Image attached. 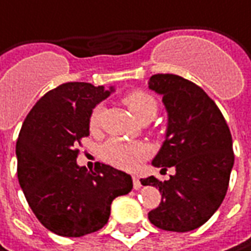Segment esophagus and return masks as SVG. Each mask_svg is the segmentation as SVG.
<instances>
[{
  "mask_svg": "<svg viewBox=\"0 0 251 251\" xmlns=\"http://www.w3.org/2000/svg\"><path fill=\"white\" fill-rule=\"evenodd\" d=\"M133 186H134V189H140L141 188V182L137 176H134V177H133Z\"/></svg>",
  "mask_w": 251,
  "mask_h": 251,
  "instance_id": "esophagus-1",
  "label": "esophagus"
}]
</instances>
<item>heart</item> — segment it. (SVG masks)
Listing matches in <instances>:
<instances>
[{
	"instance_id": "1",
	"label": "heart",
	"mask_w": 251,
	"mask_h": 251,
	"mask_svg": "<svg viewBox=\"0 0 251 251\" xmlns=\"http://www.w3.org/2000/svg\"><path fill=\"white\" fill-rule=\"evenodd\" d=\"M124 104L128 107V110L133 112V115L137 120H153L156 112H157V102L156 100L149 95L147 92L143 91H134L130 92L126 98H124ZM104 111V105L100 104L97 105L89 117V126L91 128H97L100 126L101 121V115ZM101 154L104 157L105 162H108L111 165L126 169V171H133L136 169L141 163V160H144L146 157H149L150 154V147L146 143H127V141L121 140H112L107 141L102 149H101Z\"/></svg>"
}]
</instances>
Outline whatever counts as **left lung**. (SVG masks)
<instances>
[{
	"mask_svg": "<svg viewBox=\"0 0 251 251\" xmlns=\"http://www.w3.org/2000/svg\"><path fill=\"white\" fill-rule=\"evenodd\" d=\"M147 83L163 98L168 114L165 141L151 165L175 169L165 182L154 176L140 179L162 194L149 220L162 230L192 231L214 215L227 194L234 165L231 133L215 102L194 82L157 74Z\"/></svg>",
	"mask_w": 251,
	"mask_h": 251,
	"instance_id": "1",
	"label": "left lung"
}]
</instances>
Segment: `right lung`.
Returning a JSON list of instances; mask_svg holds the SVG:
<instances>
[{
    "label": "right lung",
    "instance_id": "1",
    "mask_svg": "<svg viewBox=\"0 0 251 251\" xmlns=\"http://www.w3.org/2000/svg\"><path fill=\"white\" fill-rule=\"evenodd\" d=\"M114 86L68 82L49 91L25 117L16 144L17 176L37 220L51 233L82 237L102 228L111 204L133 189L128 173L76 163V146L89 136L92 110Z\"/></svg>",
    "mask_w": 251,
    "mask_h": 251
}]
</instances>
